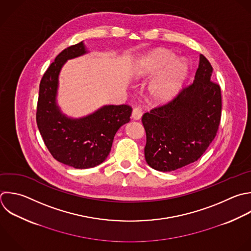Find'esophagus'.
<instances>
[{
  "label": "esophagus",
  "mask_w": 251,
  "mask_h": 251,
  "mask_svg": "<svg viewBox=\"0 0 251 251\" xmlns=\"http://www.w3.org/2000/svg\"><path fill=\"white\" fill-rule=\"evenodd\" d=\"M141 116H142V110L139 107H134L133 111H132V114H131V118L133 120L137 121V120H140Z\"/></svg>",
  "instance_id": "1"
}]
</instances>
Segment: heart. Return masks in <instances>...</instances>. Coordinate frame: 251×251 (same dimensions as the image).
I'll list each match as a JSON object with an SVG mask.
<instances>
[{
    "label": "heart",
    "mask_w": 251,
    "mask_h": 251,
    "mask_svg": "<svg viewBox=\"0 0 251 251\" xmlns=\"http://www.w3.org/2000/svg\"><path fill=\"white\" fill-rule=\"evenodd\" d=\"M161 70L148 86V96L153 103H165L176 96L186 75L187 64L184 60H176L171 52L155 51L139 61L134 77L136 80L147 79Z\"/></svg>",
    "instance_id": "1"
}]
</instances>
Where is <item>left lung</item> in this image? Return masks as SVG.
Listing matches in <instances>:
<instances>
[{
	"instance_id": "1",
	"label": "left lung",
	"mask_w": 251,
	"mask_h": 251,
	"mask_svg": "<svg viewBox=\"0 0 251 251\" xmlns=\"http://www.w3.org/2000/svg\"><path fill=\"white\" fill-rule=\"evenodd\" d=\"M212 66L200 55L193 82L166 104L142 116L147 164L171 172L197 161L215 138L222 114L220 85L211 80Z\"/></svg>"
}]
</instances>
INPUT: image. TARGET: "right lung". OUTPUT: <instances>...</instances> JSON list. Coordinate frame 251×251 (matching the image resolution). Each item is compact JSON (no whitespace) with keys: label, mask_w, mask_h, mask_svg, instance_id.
Returning <instances> with one entry per match:
<instances>
[{"label":"right lung","mask_w":251,"mask_h":251,"mask_svg":"<svg viewBox=\"0 0 251 251\" xmlns=\"http://www.w3.org/2000/svg\"><path fill=\"white\" fill-rule=\"evenodd\" d=\"M83 42L62 51L45 72L39 86L36 123L51 155L75 169L93 168L108 157L118 129L130 120V106L108 105L93 114L71 119L56 102L58 78L64 64L85 54Z\"/></svg>","instance_id":"add662e5"}]
</instances>
